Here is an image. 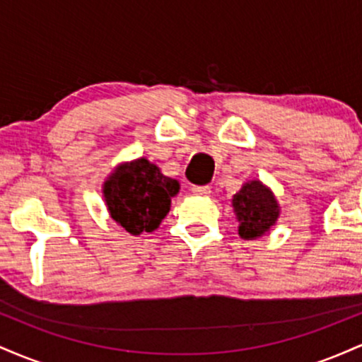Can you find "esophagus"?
I'll return each instance as SVG.
<instances>
[{"instance_id": "obj_1", "label": "esophagus", "mask_w": 362, "mask_h": 362, "mask_svg": "<svg viewBox=\"0 0 362 362\" xmlns=\"http://www.w3.org/2000/svg\"><path fill=\"white\" fill-rule=\"evenodd\" d=\"M192 192L195 195H201V197H207L211 194V187L209 185H194Z\"/></svg>"}]
</instances>
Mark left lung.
Wrapping results in <instances>:
<instances>
[{
	"instance_id": "left-lung-1",
	"label": "left lung",
	"mask_w": 362,
	"mask_h": 362,
	"mask_svg": "<svg viewBox=\"0 0 362 362\" xmlns=\"http://www.w3.org/2000/svg\"><path fill=\"white\" fill-rule=\"evenodd\" d=\"M238 221V235L243 240H257L271 231L281 214L276 195L264 182L248 180L231 199Z\"/></svg>"
}]
</instances>
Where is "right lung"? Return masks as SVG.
Wrapping results in <instances>:
<instances>
[{
    "mask_svg": "<svg viewBox=\"0 0 362 362\" xmlns=\"http://www.w3.org/2000/svg\"><path fill=\"white\" fill-rule=\"evenodd\" d=\"M178 190V180L163 175L146 158L117 165L102 185L110 218L132 236L160 228Z\"/></svg>",
    "mask_w": 362,
    "mask_h": 362,
    "instance_id": "obj_1",
    "label": "right lung"
}]
</instances>
